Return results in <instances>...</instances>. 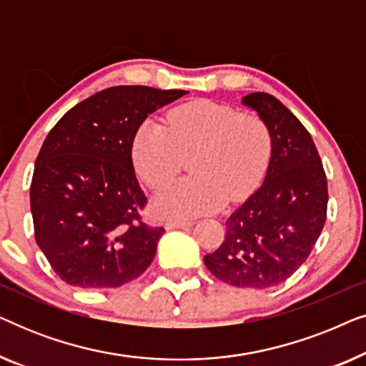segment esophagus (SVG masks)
I'll list each match as a JSON object with an SVG mask.
<instances>
[{
  "label": "esophagus",
  "mask_w": 366,
  "mask_h": 366,
  "mask_svg": "<svg viewBox=\"0 0 366 366\" xmlns=\"http://www.w3.org/2000/svg\"><path fill=\"white\" fill-rule=\"evenodd\" d=\"M193 224V222H177V219H169V222H167V224H164V227H167L168 229H177V228H188V227H192Z\"/></svg>",
  "instance_id": "obj_1"
}]
</instances>
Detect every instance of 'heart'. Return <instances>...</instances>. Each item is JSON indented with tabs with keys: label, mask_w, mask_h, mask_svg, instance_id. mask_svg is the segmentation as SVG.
Wrapping results in <instances>:
<instances>
[{
	"label": "heart",
	"mask_w": 366,
	"mask_h": 366,
	"mask_svg": "<svg viewBox=\"0 0 366 366\" xmlns=\"http://www.w3.org/2000/svg\"><path fill=\"white\" fill-rule=\"evenodd\" d=\"M272 137L254 113L198 99L173 108L167 128L144 119L132 138L134 172L149 188L177 177L189 158L193 174L169 183L154 197V209L168 218H192L217 212L254 192L268 167Z\"/></svg>",
	"instance_id": "b5f03b06"
}]
</instances>
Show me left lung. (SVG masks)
<instances>
[{
    "label": "left lung",
    "instance_id": "1",
    "mask_svg": "<svg viewBox=\"0 0 366 366\" xmlns=\"http://www.w3.org/2000/svg\"><path fill=\"white\" fill-rule=\"evenodd\" d=\"M243 104L267 123L272 158L263 184L232 213L223 243L203 262L224 283L263 290L307 262L327 219L328 187L312 137L280 99L258 92Z\"/></svg>",
    "mask_w": 366,
    "mask_h": 366
}]
</instances>
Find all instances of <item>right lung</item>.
Wrapping results in <instances>:
<instances>
[{
	"instance_id": "add662e5",
	"label": "right lung",
	"mask_w": 366,
	"mask_h": 366,
	"mask_svg": "<svg viewBox=\"0 0 366 366\" xmlns=\"http://www.w3.org/2000/svg\"><path fill=\"white\" fill-rule=\"evenodd\" d=\"M184 89L112 86L78 103L48 133L29 202L34 238L54 273L79 288H117L147 272L163 227H149L132 163L138 124Z\"/></svg>"
}]
</instances>
